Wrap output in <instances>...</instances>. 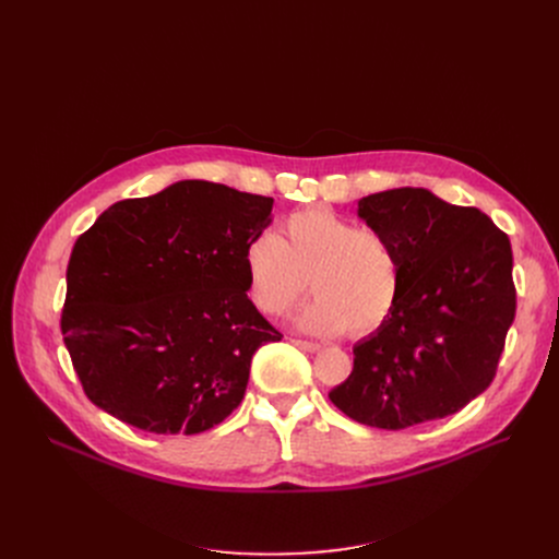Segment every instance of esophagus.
Returning <instances> with one entry per match:
<instances>
[{"instance_id":"34e87169","label":"esophagus","mask_w":559,"mask_h":559,"mask_svg":"<svg viewBox=\"0 0 559 559\" xmlns=\"http://www.w3.org/2000/svg\"><path fill=\"white\" fill-rule=\"evenodd\" d=\"M292 342H295L299 348H304V350H310V354H312V350H319L321 348V344L319 342H310V340H292Z\"/></svg>"}]
</instances>
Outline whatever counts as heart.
Wrapping results in <instances>:
<instances>
[{
	"label": "heart",
	"mask_w": 559,
	"mask_h": 559,
	"mask_svg": "<svg viewBox=\"0 0 559 559\" xmlns=\"http://www.w3.org/2000/svg\"><path fill=\"white\" fill-rule=\"evenodd\" d=\"M247 295L258 312L283 314L308 289L317 299L297 324L317 335L365 337L383 329L401 295V267L385 235L329 209L292 213L281 235L258 233L242 255Z\"/></svg>",
	"instance_id": "heart-1"
}]
</instances>
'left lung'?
Instances as JSON below:
<instances>
[{
	"label": "left lung",
	"instance_id": "obj_1",
	"mask_svg": "<svg viewBox=\"0 0 559 559\" xmlns=\"http://www.w3.org/2000/svg\"><path fill=\"white\" fill-rule=\"evenodd\" d=\"M358 215L392 245L401 295L329 399L385 430L449 417L491 385L506 348L516 312L510 238L478 209L424 188L362 197Z\"/></svg>",
	"mask_w": 559,
	"mask_h": 559
}]
</instances>
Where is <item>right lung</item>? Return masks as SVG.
<instances>
[{"mask_svg":"<svg viewBox=\"0 0 559 559\" xmlns=\"http://www.w3.org/2000/svg\"><path fill=\"white\" fill-rule=\"evenodd\" d=\"M272 197L211 181L112 203L72 249L61 331L85 396L156 435H197L245 399L283 335L247 297L245 247Z\"/></svg>","mask_w":559,"mask_h":559,"instance_id":"right-lung-1","label":"right lung"}]
</instances>
